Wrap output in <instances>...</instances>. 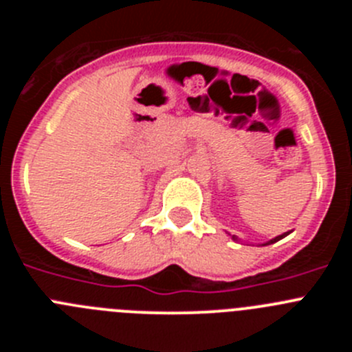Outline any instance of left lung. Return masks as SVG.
Wrapping results in <instances>:
<instances>
[{"instance_id": "obj_1", "label": "left lung", "mask_w": 352, "mask_h": 352, "mask_svg": "<svg viewBox=\"0 0 352 352\" xmlns=\"http://www.w3.org/2000/svg\"><path fill=\"white\" fill-rule=\"evenodd\" d=\"M291 232H292V231H287V232H284V234H280V236H275V238H272V239H270V241H266V243H263V247H266V245L276 243V241H280L282 238H285V236H287V234H291ZM231 238L234 239V241H239V238H238V236H234V234H232Z\"/></svg>"}]
</instances>
